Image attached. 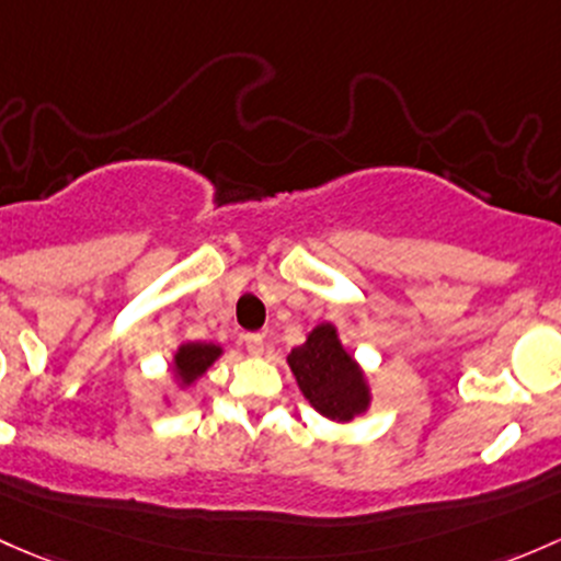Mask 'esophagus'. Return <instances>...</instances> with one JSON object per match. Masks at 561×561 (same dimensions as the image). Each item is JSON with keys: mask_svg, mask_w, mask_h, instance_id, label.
<instances>
[{"mask_svg": "<svg viewBox=\"0 0 561 561\" xmlns=\"http://www.w3.org/2000/svg\"><path fill=\"white\" fill-rule=\"evenodd\" d=\"M244 346H247V352H250L252 357H261L263 350H265L263 335L261 333H247L244 335Z\"/></svg>", "mask_w": 561, "mask_h": 561, "instance_id": "esophagus-1", "label": "esophagus"}]
</instances>
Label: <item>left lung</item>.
<instances>
[{
	"instance_id": "8db88e82",
	"label": "left lung",
	"mask_w": 561,
	"mask_h": 561,
	"mask_svg": "<svg viewBox=\"0 0 561 561\" xmlns=\"http://www.w3.org/2000/svg\"><path fill=\"white\" fill-rule=\"evenodd\" d=\"M296 385L311 409L330 422H352L374 403L368 374L341 341L333 322H320L287 355Z\"/></svg>"
}]
</instances>
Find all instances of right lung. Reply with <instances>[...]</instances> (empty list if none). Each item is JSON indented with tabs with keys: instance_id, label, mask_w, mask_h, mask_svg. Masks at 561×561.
<instances>
[{
	"instance_id": "right-lung-1",
	"label": "right lung",
	"mask_w": 561,
	"mask_h": 561,
	"mask_svg": "<svg viewBox=\"0 0 561 561\" xmlns=\"http://www.w3.org/2000/svg\"><path fill=\"white\" fill-rule=\"evenodd\" d=\"M222 346L215 341H182L174 350L169 374L176 389H191L198 379H204L206 370L222 357ZM163 405H172V394L163 392Z\"/></svg>"
}]
</instances>
